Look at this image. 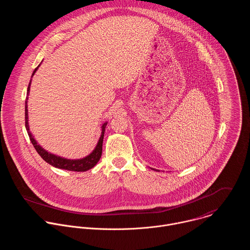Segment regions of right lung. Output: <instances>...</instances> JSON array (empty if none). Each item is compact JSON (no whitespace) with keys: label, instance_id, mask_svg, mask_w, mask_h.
Instances as JSON below:
<instances>
[{"label":"right lung","instance_id":"obj_1","mask_svg":"<svg viewBox=\"0 0 250 250\" xmlns=\"http://www.w3.org/2000/svg\"><path fill=\"white\" fill-rule=\"evenodd\" d=\"M41 66V64L33 70V73L31 75V77L34 75V73L37 72V70L39 69V67ZM30 84H31V79L29 81L28 87H27V92H26V99H25V106H24V111H25V128L27 131V134L29 136V139L31 141V144L33 146V147L35 148V150L38 151V153L42 156V158L46 161L48 164H50L53 167L59 168V169H64V170H68V171H77V172H84L87 171L91 168H93L98 161L101 158L102 155V148H103V139H104V130H105V125L108 124V122H105L102 125V132H101V136L99 138L98 144L95 147V149L87 156L80 158V159H67L55 154H52L50 152H48L47 150H45L44 148H42L39 144L38 141L34 139L32 133L29 130V125H28V110H27V100H28V95H29V90H30Z\"/></svg>","mask_w":250,"mask_h":250}]
</instances>
